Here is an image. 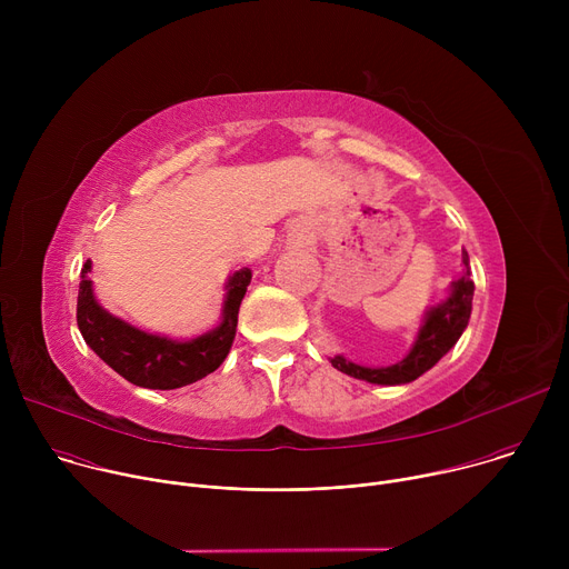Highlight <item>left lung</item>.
<instances>
[{
    "instance_id": "1",
    "label": "left lung",
    "mask_w": 569,
    "mask_h": 569,
    "mask_svg": "<svg viewBox=\"0 0 569 569\" xmlns=\"http://www.w3.org/2000/svg\"><path fill=\"white\" fill-rule=\"evenodd\" d=\"M461 263H463L461 277L450 283L446 299H441L439 303H432L423 312L417 340L410 353L402 360L389 367H365L347 360L345 356H333L331 365L338 371L358 380H367L371 385H405V382L417 380L428 369H432L457 345L470 319L475 283L470 279V261L466 250H461Z\"/></svg>"
}]
</instances>
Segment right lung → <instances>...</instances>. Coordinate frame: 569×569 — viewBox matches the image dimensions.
Returning a JSON list of instances; mask_svg holds the SVG:
<instances>
[{"label":"right lung","instance_id":"1","mask_svg":"<svg viewBox=\"0 0 569 569\" xmlns=\"http://www.w3.org/2000/svg\"><path fill=\"white\" fill-rule=\"evenodd\" d=\"M92 261L80 270L76 319L88 347L128 382L146 389H178L216 371L236 338L238 308L252 281V270L240 268L224 283L218 327L193 338L173 340L141 331L106 310L90 279Z\"/></svg>","mask_w":569,"mask_h":569}]
</instances>
